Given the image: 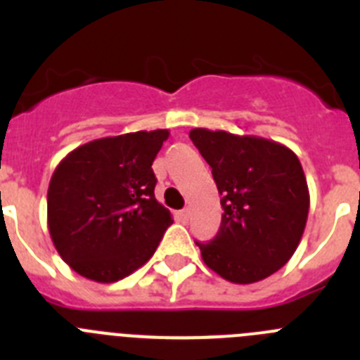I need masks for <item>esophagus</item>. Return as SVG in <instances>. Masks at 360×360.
<instances>
[{
	"label": "esophagus",
	"instance_id": "1",
	"mask_svg": "<svg viewBox=\"0 0 360 360\" xmlns=\"http://www.w3.org/2000/svg\"><path fill=\"white\" fill-rule=\"evenodd\" d=\"M189 214H191L189 209H182V211L178 212V218L182 219L184 224H187V221H189Z\"/></svg>",
	"mask_w": 360,
	"mask_h": 360
}]
</instances>
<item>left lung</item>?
Segmentation results:
<instances>
[{
	"instance_id": "8db88e82",
	"label": "left lung",
	"mask_w": 360,
	"mask_h": 360,
	"mask_svg": "<svg viewBox=\"0 0 360 360\" xmlns=\"http://www.w3.org/2000/svg\"><path fill=\"white\" fill-rule=\"evenodd\" d=\"M189 136L212 167L224 207L214 240L196 241L203 263L236 285L269 278L294 256L307 227L310 193L297 155L256 135L195 128Z\"/></svg>"
}]
</instances>
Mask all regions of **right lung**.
Instances as JSON below:
<instances>
[{"label": "right lung", "instance_id": "add662e5", "mask_svg": "<svg viewBox=\"0 0 360 360\" xmlns=\"http://www.w3.org/2000/svg\"><path fill=\"white\" fill-rule=\"evenodd\" d=\"M167 129L124 133L86 142L53 171L46 198L49 231L72 270L115 283L155 254L171 212L157 202L151 165Z\"/></svg>", "mask_w": 360, "mask_h": 360}]
</instances>
